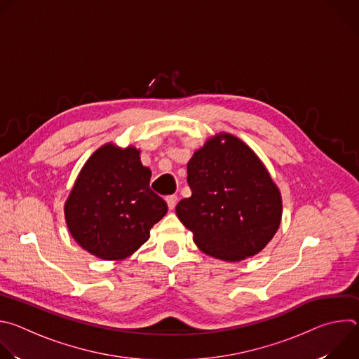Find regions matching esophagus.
Returning <instances> with one entry per match:
<instances>
[{
    "mask_svg": "<svg viewBox=\"0 0 359 359\" xmlns=\"http://www.w3.org/2000/svg\"><path fill=\"white\" fill-rule=\"evenodd\" d=\"M166 203H168V208H169V210H173V209L176 208L177 196H168V197H166Z\"/></svg>",
    "mask_w": 359,
    "mask_h": 359,
    "instance_id": "34e87169",
    "label": "esophagus"
}]
</instances>
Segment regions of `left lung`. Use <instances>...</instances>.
Returning a JSON list of instances; mask_svg holds the SVG:
<instances>
[{
  "label": "left lung",
  "mask_w": 359,
  "mask_h": 359,
  "mask_svg": "<svg viewBox=\"0 0 359 359\" xmlns=\"http://www.w3.org/2000/svg\"><path fill=\"white\" fill-rule=\"evenodd\" d=\"M191 196L176 215L210 257L241 262L259 254L277 233L281 193L254 150L220 132L197 149L187 163Z\"/></svg>",
  "instance_id": "8db88e82"
}]
</instances>
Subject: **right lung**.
Returning <instances> with one entry per match:
<instances>
[{
	"mask_svg": "<svg viewBox=\"0 0 359 359\" xmlns=\"http://www.w3.org/2000/svg\"><path fill=\"white\" fill-rule=\"evenodd\" d=\"M140 150L109 142L82 166L64 213L74 240L102 260H125L150 237L166 213V201L149 187L151 172Z\"/></svg>",
	"mask_w": 359,
	"mask_h": 359,
	"instance_id": "obj_1",
	"label": "right lung"
}]
</instances>
